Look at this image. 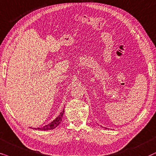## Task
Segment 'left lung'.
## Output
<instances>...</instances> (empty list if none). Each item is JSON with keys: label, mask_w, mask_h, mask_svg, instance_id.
<instances>
[{"label": "left lung", "mask_w": 156, "mask_h": 156, "mask_svg": "<svg viewBox=\"0 0 156 156\" xmlns=\"http://www.w3.org/2000/svg\"><path fill=\"white\" fill-rule=\"evenodd\" d=\"M101 127H103V126H101Z\"/></svg>", "instance_id": "left-lung-1"}]
</instances>
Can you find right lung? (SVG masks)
<instances>
[{
	"label": "right lung",
	"mask_w": 156,
	"mask_h": 156,
	"mask_svg": "<svg viewBox=\"0 0 156 156\" xmlns=\"http://www.w3.org/2000/svg\"><path fill=\"white\" fill-rule=\"evenodd\" d=\"M64 113V109H63L62 112H61L60 115L58 116V117L55 118V120H53L51 123H50L48 125H45V126H43L42 128H33V129H38V130H52L54 129L57 127L61 123V122L62 121V118H63V115Z\"/></svg>",
	"instance_id": "obj_1"
}]
</instances>
